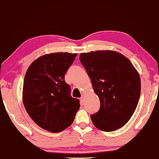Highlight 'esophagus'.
Instances as JSON below:
<instances>
[{"label": "esophagus", "mask_w": 159, "mask_h": 159, "mask_svg": "<svg viewBox=\"0 0 159 159\" xmlns=\"http://www.w3.org/2000/svg\"><path fill=\"white\" fill-rule=\"evenodd\" d=\"M84 98H85V96H84V95H83V94H82V96H81V98H80V100H81V101H82V102H83V101H84Z\"/></svg>", "instance_id": "esophagus-1"}]
</instances>
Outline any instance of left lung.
Segmentation results:
<instances>
[{
	"mask_svg": "<svg viewBox=\"0 0 159 159\" xmlns=\"http://www.w3.org/2000/svg\"><path fill=\"white\" fill-rule=\"evenodd\" d=\"M80 61L91 79L101 102L100 110L90 117L104 132H112L131 119L141 94L139 74L128 58L112 50L81 53Z\"/></svg>",
	"mask_w": 159,
	"mask_h": 159,
	"instance_id": "obj_1",
	"label": "left lung"
}]
</instances>
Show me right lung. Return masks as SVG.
I'll return each instance as SVG.
<instances>
[{"label":"right lung","instance_id":"1","mask_svg":"<svg viewBox=\"0 0 159 159\" xmlns=\"http://www.w3.org/2000/svg\"><path fill=\"white\" fill-rule=\"evenodd\" d=\"M77 54L43 55L30 65L25 76L23 102L31 119L41 128L57 133L72 124L79 101L71 97L65 74Z\"/></svg>","mask_w":159,"mask_h":159}]
</instances>
